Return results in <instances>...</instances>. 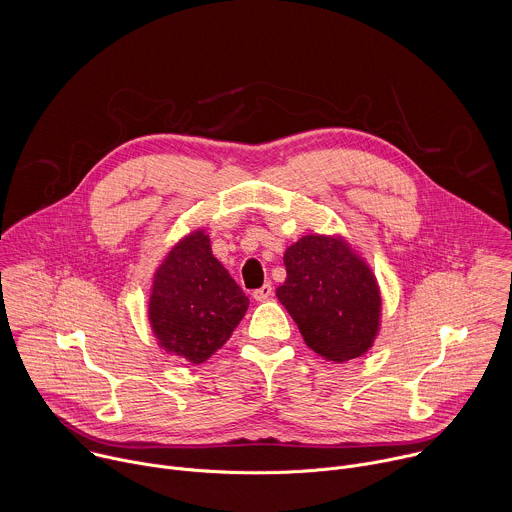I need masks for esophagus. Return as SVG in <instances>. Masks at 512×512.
Returning a JSON list of instances; mask_svg holds the SVG:
<instances>
[{
	"label": "esophagus",
	"mask_w": 512,
	"mask_h": 512,
	"mask_svg": "<svg viewBox=\"0 0 512 512\" xmlns=\"http://www.w3.org/2000/svg\"><path fill=\"white\" fill-rule=\"evenodd\" d=\"M271 295H273V285H271V283H265L261 289H257V291L253 293V297H255L257 301H267Z\"/></svg>",
	"instance_id": "34e87169"
}]
</instances>
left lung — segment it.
Wrapping results in <instances>:
<instances>
[{"label": "left lung", "instance_id": "1", "mask_svg": "<svg viewBox=\"0 0 512 512\" xmlns=\"http://www.w3.org/2000/svg\"><path fill=\"white\" fill-rule=\"evenodd\" d=\"M283 263L287 279L275 293L303 342L327 362L364 356L382 325V293L366 259L344 237L311 233L287 247Z\"/></svg>", "mask_w": 512, "mask_h": 512}]
</instances>
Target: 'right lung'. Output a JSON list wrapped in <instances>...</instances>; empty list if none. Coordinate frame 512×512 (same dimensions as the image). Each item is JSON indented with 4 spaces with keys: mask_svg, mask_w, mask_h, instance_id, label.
<instances>
[{
    "mask_svg": "<svg viewBox=\"0 0 512 512\" xmlns=\"http://www.w3.org/2000/svg\"><path fill=\"white\" fill-rule=\"evenodd\" d=\"M247 307L249 297L213 255L207 231L197 229L154 271L148 321L166 354L203 364L225 346Z\"/></svg>",
    "mask_w": 512,
    "mask_h": 512,
    "instance_id": "1",
    "label": "right lung"
}]
</instances>
